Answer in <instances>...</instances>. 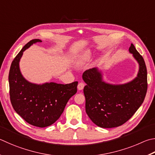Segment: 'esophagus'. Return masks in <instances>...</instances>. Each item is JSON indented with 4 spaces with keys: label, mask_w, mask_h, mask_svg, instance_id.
<instances>
[{
    "label": "esophagus",
    "mask_w": 155,
    "mask_h": 155,
    "mask_svg": "<svg viewBox=\"0 0 155 155\" xmlns=\"http://www.w3.org/2000/svg\"><path fill=\"white\" fill-rule=\"evenodd\" d=\"M84 87H85V83H83V82H81V83H78L77 87H78V90H82V89H83Z\"/></svg>",
    "instance_id": "34e87169"
}]
</instances>
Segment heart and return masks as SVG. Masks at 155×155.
I'll use <instances>...</instances> for the list:
<instances>
[{"instance_id":"1","label":"heart","mask_w":155,"mask_h":155,"mask_svg":"<svg viewBox=\"0 0 155 155\" xmlns=\"http://www.w3.org/2000/svg\"><path fill=\"white\" fill-rule=\"evenodd\" d=\"M92 53L89 50H87L82 53H79L76 58V63L77 64H82L86 61H89L91 58Z\"/></svg>"}]
</instances>
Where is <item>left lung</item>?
Returning a JSON list of instances; mask_svg holds the SVG:
<instances>
[{"mask_svg":"<svg viewBox=\"0 0 155 155\" xmlns=\"http://www.w3.org/2000/svg\"><path fill=\"white\" fill-rule=\"evenodd\" d=\"M129 51L139 64L137 77L130 82L122 85L106 83L97 68L83 74L87 84L83 89L85 110L92 122L100 127L112 128L124 124L144 100L148 87L144 60L132 43Z\"/></svg>","mask_w":155,"mask_h":155,"instance_id":"left-lung-1","label":"left lung"}]
</instances>
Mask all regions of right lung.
Segmentation results:
<instances>
[{
    "label": "right lung",
    "instance_id": "right-lung-1",
    "mask_svg": "<svg viewBox=\"0 0 155 155\" xmlns=\"http://www.w3.org/2000/svg\"><path fill=\"white\" fill-rule=\"evenodd\" d=\"M42 42L33 39L14 58L9 74L11 104L19 116L29 124L45 127L54 123L64 112L67 102L77 91L78 82L70 84L45 83L35 84L21 74L19 61L25 50L33 44Z\"/></svg>",
    "mask_w": 155,
    "mask_h": 155
}]
</instances>
